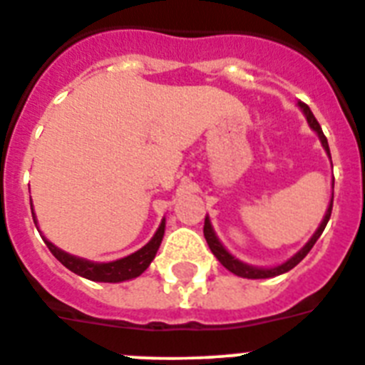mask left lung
Masks as SVG:
<instances>
[{
  "label": "left lung",
  "mask_w": 365,
  "mask_h": 365,
  "mask_svg": "<svg viewBox=\"0 0 365 365\" xmlns=\"http://www.w3.org/2000/svg\"><path fill=\"white\" fill-rule=\"evenodd\" d=\"M299 108L303 109V113H305V117H307V122L309 125H311L312 130L318 133V137H320L322 144H324L325 151L329 153V157H331V151H329V144H327V137L324 135V131H322V125L318 124V120L314 118V115H312V111L309 109L307 104H303V102H299ZM333 186H334V180H333ZM331 212H333V201H331V205H329L327 208V214H325L324 221H322L320 228L314 232V235L311 237V241H309L305 247L299 250L298 254H296L294 257H291V259L287 261V263H283V265L279 267H274V269H256V267H248L245 265V263H241L240 259H235L234 256H230V254L225 250V247H222L221 243H219V240L215 237L214 230H212V225L210 221H208V217L205 219V228H202V232H205V237H206V243H208V247H210L212 254H214L215 257L219 259V263H221L225 269H228L230 272H234L235 276H241V278H250V279H261V278H272V276H279V274L283 272H289L291 269H294L296 265H298L299 261L303 259V257L307 256L309 250H311L312 247H314V243L318 241V237L322 235V232L325 230V227H327L329 222V217H331Z\"/></svg>",
  "instance_id": "left-lung-1"
}]
</instances>
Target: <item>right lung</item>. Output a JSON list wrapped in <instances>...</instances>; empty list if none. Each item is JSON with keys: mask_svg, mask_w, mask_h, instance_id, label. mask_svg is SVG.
I'll return each instance as SVG.
<instances>
[{"mask_svg": "<svg viewBox=\"0 0 365 365\" xmlns=\"http://www.w3.org/2000/svg\"><path fill=\"white\" fill-rule=\"evenodd\" d=\"M32 219H34V214H32ZM163 235H164V221L160 222L159 230L155 232L153 240H151L146 247H143L140 250L131 254V256L122 257V259L118 261H111V263H91V261L80 259V257L69 256V254H66L63 250L56 248L51 241L45 240V237L43 241L45 245L49 247L51 254H53V256L56 257L63 267H67L71 272L78 274V276H82V278L93 279V282L117 283V282H125V279L137 278V276H140V274L150 267L155 254H157V250H159Z\"/></svg>", "mask_w": 365, "mask_h": 365, "instance_id": "1", "label": "right lung"}]
</instances>
